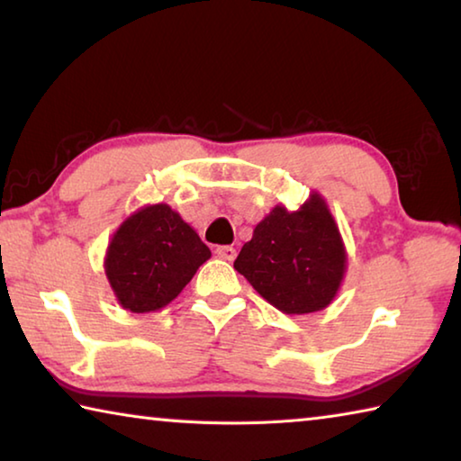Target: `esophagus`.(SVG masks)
I'll list each match as a JSON object with an SVG mask.
<instances>
[{"instance_id": "obj_1", "label": "esophagus", "mask_w": 461, "mask_h": 461, "mask_svg": "<svg viewBox=\"0 0 461 461\" xmlns=\"http://www.w3.org/2000/svg\"><path fill=\"white\" fill-rule=\"evenodd\" d=\"M215 254H217V258L231 262L233 258H236L238 252H236V248H233V246H217L215 248Z\"/></svg>"}]
</instances>
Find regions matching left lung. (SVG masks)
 Wrapping results in <instances>:
<instances>
[{
  "instance_id": "8db88e82",
  "label": "left lung",
  "mask_w": 461,
  "mask_h": 461,
  "mask_svg": "<svg viewBox=\"0 0 461 461\" xmlns=\"http://www.w3.org/2000/svg\"><path fill=\"white\" fill-rule=\"evenodd\" d=\"M348 254L325 199L313 191L299 209L285 205L254 228L233 268L286 315L325 309L338 294Z\"/></svg>"
}]
</instances>
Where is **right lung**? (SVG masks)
<instances>
[{"label":"right lung","mask_w":461,"mask_h":461,"mask_svg":"<svg viewBox=\"0 0 461 461\" xmlns=\"http://www.w3.org/2000/svg\"><path fill=\"white\" fill-rule=\"evenodd\" d=\"M212 249L167 203L140 207L109 241L104 268L123 309L154 313L181 294Z\"/></svg>","instance_id":"add662e5"}]
</instances>
